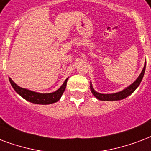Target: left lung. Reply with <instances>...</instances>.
I'll return each instance as SVG.
<instances>
[{"mask_svg": "<svg viewBox=\"0 0 151 151\" xmlns=\"http://www.w3.org/2000/svg\"><path fill=\"white\" fill-rule=\"evenodd\" d=\"M145 70H146V63L144 64V67L142 69V72L139 74V76L137 78V79L134 81V82L131 84L130 86L123 89V90L115 93H109V94H104V93H100L98 92H96L93 87V85L90 82V89L92 93L93 94V96L96 99H98L100 101H120L123 99L126 98L127 96H129L131 94L134 93V91L138 88V86H139L141 81L142 80V78L144 76Z\"/></svg>", "mask_w": 151, "mask_h": 151, "instance_id": "1", "label": "left lung"}]
</instances>
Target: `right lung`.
I'll list each match as a JSON object with an SVG mask.
<instances>
[{"label":"right lung","mask_w":151,"mask_h":151,"mask_svg":"<svg viewBox=\"0 0 151 151\" xmlns=\"http://www.w3.org/2000/svg\"><path fill=\"white\" fill-rule=\"evenodd\" d=\"M9 80L12 88H14V90L26 101H29L31 103L37 104H50L55 103L60 100L61 96L65 89L68 78L65 79V81L63 82L62 86L58 89L53 93H40L37 92L29 90L27 88H22V87L17 86L10 78H9Z\"/></svg>","instance_id":"right-lung-1"}]
</instances>
